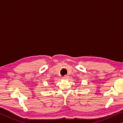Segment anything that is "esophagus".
I'll return each instance as SVG.
<instances>
[{"label":"esophagus","instance_id":"34e87169","mask_svg":"<svg viewBox=\"0 0 123 123\" xmlns=\"http://www.w3.org/2000/svg\"><path fill=\"white\" fill-rule=\"evenodd\" d=\"M63 78L64 79H68L69 78V76H68V75H64V76L63 77Z\"/></svg>","mask_w":123,"mask_h":123}]
</instances>
